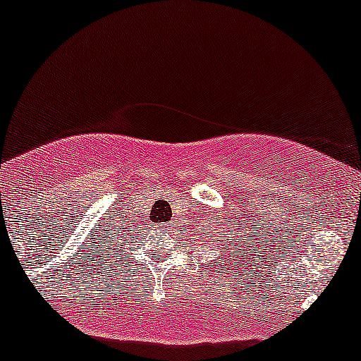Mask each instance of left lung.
<instances>
[{"label": "left lung", "instance_id": "1", "mask_svg": "<svg viewBox=\"0 0 361 361\" xmlns=\"http://www.w3.org/2000/svg\"><path fill=\"white\" fill-rule=\"evenodd\" d=\"M235 248H238V245H235ZM240 250H243V248H240ZM235 253H240V252H238V250H236Z\"/></svg>", "mask_w": 361, "mask_h": 361}]
</instances>
